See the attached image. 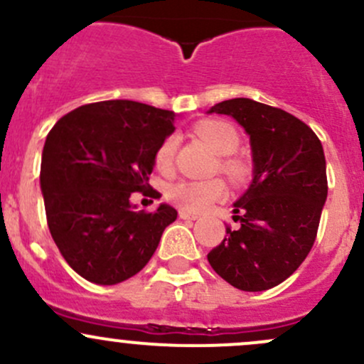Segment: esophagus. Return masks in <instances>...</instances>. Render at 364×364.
I'll return each mask as SVG.
<instances>
[{
    "instance_id": "34e87169",
    "label": "esophagus",
    "mask_w": 364,
    "mask_h": 364,
    "mask_svg": "<svg viewBox=\"0 0 364 364\" xmlns=\"http://www.w3.org/2000/svg\"><path fill=\"white\" fill-rule=\"evenodd\" d=\"M179 218H181V220H197V214L195 213H190V211H186V209H179Z\"/></svg>"
}]
</instances>
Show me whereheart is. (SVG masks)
<instances>
[{"mask_svg":"<svg viewBox=\"0 0 364 364\" xmlns=\"http://www.w3.org/2000/svg\"><path fill=\"white\" fill-rule=\"evenodd\" d=\"M195 132L213 148L218 155H232L233 151L239 148V134L227 122L218 120H205L197 124ZM176 151V137H167L162 141L159 150L155 153V162L159 169H167L171 167L172 159H174ZM228 174L237 178L242 172L239 162L235 160H225L221 164ZM227 195V186L221 179H208V181H192V179H183V181L172 183L167 190V197L171 198L174 204L179 208L186 209V211H204L205 208L213 204V202L220 200Z\"/></svg>","mask_w":364,"mask_h":364,"instance_id":"heart-1","label":"heart"}]
</instances>
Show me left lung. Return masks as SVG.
Here are the masks:
<instances>
[{"mask_svg":"<svg viewBox=\"0 0 364 364\" xmlns=\"http://www.w3.org/2000/svg\"><path fill=\"white\" fill-rule=\"evenodd\" d=\"M250 136L252 179L233 202L237 230L208 255L220 277L242 291L281 284L307 258L328 197L323 144L284 109L247 97L218 102Z\"/></svg>","mask_w":364,"mask_h":364,"instance_id":"obj_1","label":"left lung"}]
</instances>
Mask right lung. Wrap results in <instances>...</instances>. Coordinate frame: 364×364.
<instances>
[{"label":"right lung","mask_w":364,"mask_h":364,"mask_svg":"<svg viewBox=\"0 0 364 364\" xmlns=\"http://www.w3.org/2000/svg\"><path fill=\"white\" fill-rule=\"evenodd\" d=\"M176 117L114 99L73 109L48 132L40 174L48 228L87 281L112 286L136 275L178 218L169 204L144 213L131 202V193L150 188L155 153Z\"/></svg>","instance_id":"1"}]
</instances>
